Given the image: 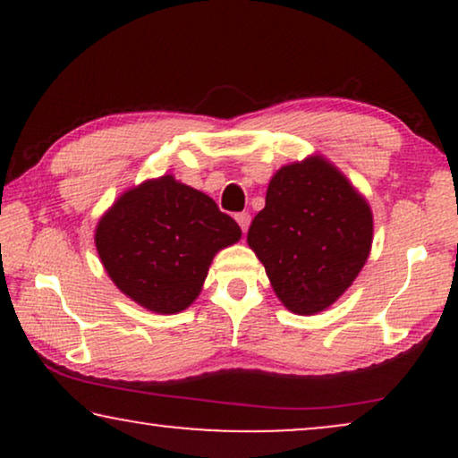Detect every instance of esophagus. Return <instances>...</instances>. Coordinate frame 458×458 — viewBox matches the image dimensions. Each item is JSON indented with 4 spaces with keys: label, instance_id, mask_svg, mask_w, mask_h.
Here are the masks:
<instances>
[{
    "label": "esophagus",
    "instance_id": "obj_1",
    "mask_svg": "<svg viewBox=\"0 0 458 458\" xmlns=\"http://www.w3.org/2000/svg\"><path fill=\"white\" fill-rule=\"evenodd\" d=\"M235 221L242 227L243 233H246L248 227H250V215H248V212H240V215H235Z\"/></svg>",
    "mask_w": 458,
    "mask_h": 458
}]
</instances>
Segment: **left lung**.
<instances>
[{
    "label": "left lung",
    "instance_id": "1",
    "mask_svg": "<svg viewBox=\"0 0 458 458\" xmlns=\"http://www.w3.org/2000/svg\"><path fill=\"white\" fill-rule=\"evenodd\" d=\"M373 243V212L346 174L321 154L281 166L248 246L275 296L296 315L329 309L359 277Z\"/></svg>",
    "mask_w": 458,
    "mask_h": 458
}]
</instances>
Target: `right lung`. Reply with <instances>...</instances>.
I'll list each match as a JSON object with an SVG mask.
<instances>
[{"label": "right lung", "mask_w": 458, "mask_h": 458, "mask_svg": "<svg viewBox=\"0 0 458 458\" xmlns=\"http://www.w3.org/2000/svg\"><path fill=\"white\" fill-rule=\"evenodd\" d=\"M99 260L124 296L158 315L196 302L212 259L242 229L215 199L173 174L129 187L99 216Z\"/></svg>", "instance_id": "right-lung-1"}]
</instances>
